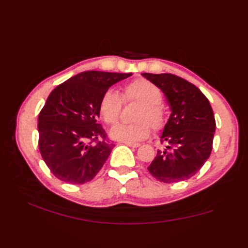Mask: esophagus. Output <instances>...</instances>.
<instances>
[{"label":"esophagus","mask_w":248,"mask_h":248,"mask_svg":"<svg viewBox=\"0 0 248 248\" xmlns=\"http://www.w3.org/2000/svg\"><path fill=\"white\" fill-rule=\"evenodd\" d=\"M124 144L129 146V147H133V148H138V147H140V144H138V143H129V141H124Z\"/></svg>","instance_id":"1"}]
</instances>
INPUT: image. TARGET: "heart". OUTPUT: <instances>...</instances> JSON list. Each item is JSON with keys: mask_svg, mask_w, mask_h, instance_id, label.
Here are the masks:
<instances>
[{"mask_svg": "<svg viewBox=\"0 0 248 248\" xmlns=\"http://www.w3.org/2000/svg\"><path fill=\"white\" fill-rule=\"evenodd\" d=\"M163 94L155 84L146 78H136L123 87L120 94L114 89H107L99 101V113L104 123L113 125L117 123L123 108V103L139 102L132 124H117L110 131L113 139L135 143L150 134V127L155 132H160L165 128L167 116L162 104Z\"/></svg>", "mask_w": 248, "mask_h": 248, "instance_id": "obj_1", "label": "heart"}]
</instances>
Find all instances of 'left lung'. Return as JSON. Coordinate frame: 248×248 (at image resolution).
Wrapping results in <instances>:
<instances>
[{
  "mask_svg": "<svg viewBox=\"0 0 248 248\" xmlns=\"http://www.w3.org/2000/svg\"><path fill=\"white\" fill-rule=\"evenodd\" d=\"M164 93L171 109L149 172L164 183L187 180L198 172L212 151L215 119L207 97L194 84L171 73H141Z\"/></svg>",
  "mask_w": 248,
  "mask_h": 248,
  "instance_id": "8db88e82",
  "label": "left lung"
}]
</instances>
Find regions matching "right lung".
Here are the masks:
<instances>
[{
  "label": "right lung",
  "mask_w": 248,
  "mask_h": 248,
  "mask_svg": "<svg viewBox=\"0 0 248 248\" xmlns=\"http://www.w3.org/2000/svg\"><path fill=\"white\" fill-rule=\"evenodd\" d=\"M132 73L85 71L60 84L38 116V146L46 166L60 180H93L114 148L98 124L99 101L113 84Z\"/></svg>",
  "instance_id": "1"
}]
</instances>
